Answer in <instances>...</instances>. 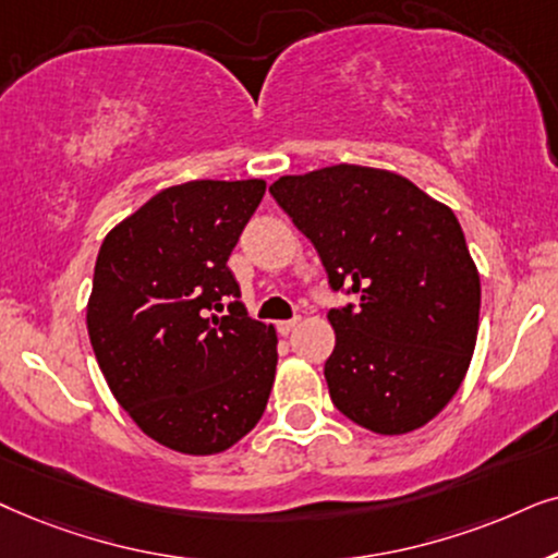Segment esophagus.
Segmentation results:
<instances>
[{"mask_svg":"<svg viewBox=\"0 0 558 558\" xmlns=\"http://www.w3.org/2000/svg\"><path fill=\"white\" fill-rule=\"evenodd\" d=\"M299 322H301L299 316H295V318H288V322H278V331L283 333V337H286V333H291V331L295 329V326H299Z\"/></svg>","mask_w":558,"mask_h":558,"instance_id":"obj_1","label":"esophagus"}]
</instances>
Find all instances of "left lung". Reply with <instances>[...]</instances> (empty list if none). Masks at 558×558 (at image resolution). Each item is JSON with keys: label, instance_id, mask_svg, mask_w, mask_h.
Returning <instances> with one entry per match:
<instances>
[{"label": "left lung", "instance_id": "8db88e82", "mask_svg": "<svg viewBox=\"0 0 558 558\" xmlns=\"http://www.w3.org/2000/svg\"><path fill=\"white\" fill-rule=\"evenodd\" d=\"M333 293L331 403L375 434L421 428L454 398L480 326V275L449 206L390 170L331 166L270 185Z\"/></svg>", "mask_w": 558, "mask_h": 558}]
</instances>
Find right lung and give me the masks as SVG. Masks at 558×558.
Instances as JSON below:
<instances>
[{"label": "right lung", "mask_w": 558, "mask_h": 558, "mask_svg": "<svg viewBox=\"0 0 558 558\" xmlns=\"http://www.w3.org/2000/svg\"><path fill=\"white\" fill-rule=\"evenodd\" d=\"M263 196L257 178L173 185L111 229L96 257V362L132 421L183 454L229 449L270 398L278 333L247 316L227 265Z\"/></svg>", "instance_id": "1"}]
</instances>
